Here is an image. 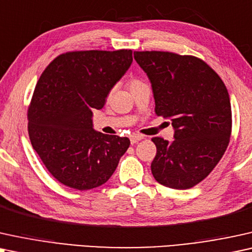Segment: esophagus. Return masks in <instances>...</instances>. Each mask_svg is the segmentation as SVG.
<instances>
[{
  "label": "esophagus",
  "mask_w": 252,
  "mask_h": 252,
  "mask_svg": "<svg viewBox=\"0 0 252 252\" xmlns=\"http://www.w3.org/2000/svg\"><path fill=\"white\" fill-rule=\"evenodd\" d=\"M144 139V136H140V135H131L130 136V142H131V144H136L138 143L139 140Z\"/></svg>",
  "instance_id": "obj_1"
}]
</instances>
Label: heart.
<instances>
[{
    "mask_svg": "<svg viewBox=\"0 0 252 252\" xmlns=\"http://www.w3.org/2000/svg\"><path fill=\"white\" fill-rule=\"evenodd\" d=\"M139 84H142V82H140V80L137 79V78H131V79L129 80V86H130V89H132V87L139 85Z\"/></svg>",
    "mask_w": 252,
    "mask_h": 252,
    "instance_id": "heart-1",
    "label": "heart"
}]
</instances>
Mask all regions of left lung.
Segmentation results:
<instances>
[{
    "mask_svg": "<svg viewBox=\"0 0 252 252\" xmlns=\"http://www.w3.org/2000/svg\"><path fill=\"white\" fill-rule=\"evenodd\" d=\"M149 77L156 114L172 121L168 142L154 137V179L172 189H190L218 165L230 139L229 94L219 75L203 60L169 52H135Z\"/></svg>",
    "mask_w": 252,
    "mask_h": 252,
    "instance_id": "obj_1",
    "label": "left lung"
}]
</instances>
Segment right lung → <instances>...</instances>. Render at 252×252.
Instances as JSON below:
<instances>
[{"mask_svg": "<svg viewBox=\"0 0 252 252\" xmlns=\"http://www.w3.org/2000/svg\"><path fill=\"white\" fill-rule=\"evenodd\" d=\"M132 63V50H79L61 54L45 69L29 106L33 149L59 182L77 190L102 186L126 152V137L93 129L113 86Z\"/></svg>", "mask_w": 252, "mask_h": 252, "instance_id": "add662e5", "label": "right lung"}]
</instances>
